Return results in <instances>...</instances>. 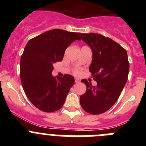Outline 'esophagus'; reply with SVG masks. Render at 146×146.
Segmentation results:
<instances>
[{"label":"esophagus","mask_w":146,"mask_h":146,"mask_svg":"<svg viewBox=\"0 0 146 146\" xmlns=\"http://www.w3.org/2000/svg\"><path fill=\"white\" fill-rule=\"evenodd\" d=\"M74 81H75V82H79L80 80L78 79V78H75V79H74Z\"/></svg>","instance_id":"1"}]
</instances>
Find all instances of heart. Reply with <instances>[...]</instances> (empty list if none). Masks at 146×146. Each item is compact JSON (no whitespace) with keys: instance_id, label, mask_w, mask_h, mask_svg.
<instances>
[{"instance_id":"heart-1","label":"heart","mask_w":146,"mask_h":146,"mask_svg":"<svg viewBox=\"0 0 146 146\" xmlns=\"http://www.w3.org/2000/svg\"><path fill=\"white\" fill-rule=\"evenodd\" d=\"M80 70L79 69H76L75 70H74V73H75V74H80Z\"/></svg>"}]
</instances>
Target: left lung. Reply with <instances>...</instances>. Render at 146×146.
Masks as SVG:
<instances>
[{
    "instance_id": "1",
    "label": "left lung",
    "mask_w": 146,
    "mask_h": 146,
    "mask_svg": "<svg viewBox=\"0 0 146 146\" xmlns=\"http://www.w3.org/2000/svg\"><path fill=\"white\" fill-rule=\"evenodd\" d=\"M93 52L89 67L96 86L82 80L86 91L80 97L85 111L92 115L106 112L116 102L128 79L129 63L127 52L119 44L98 33H79Z\"/></svg>"
}]
</instances>
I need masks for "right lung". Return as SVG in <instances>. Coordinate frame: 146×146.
<instances>
[{
	"instance_id": "right-lung-1",
	"label": "right lung",
	"mask_w": 146,
	"mask_h": 146,
	"mask_svg": "<svg viewBox=\"0 0 146 146\" xmlns=\"http://www.w3.org/2000/svg\"><path fill=\"white\" fill-rule=\"evenodd\" d=\"M80 40L74 32L61 29L46 31L28 41L20 59V79L30 102L40 110L57 111L74 83L70 74L52 75L53 64L63 60L67 47Z\"/></svg>"
}]
</instances>
